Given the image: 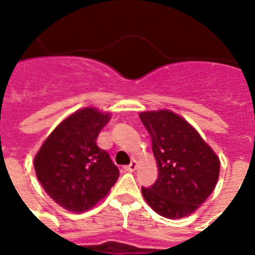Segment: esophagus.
<instances>
[{
	"label": "esophagus",
	"instance_id": "esophagus-1",
	"mask_svg": "<svg viewBox=\"0 0 255 255\" xmlns=\"http://www.w3.org/2000/svg\"><path fill=\"white\" fill-rule=\"evenodd\" d=\"M136 168H137V163H136V160H132L131 164L126 167V170H127V172H135Z\"/></svg>",
	"mask_w": 255,
	"mask_h": 255
}]
</instances>
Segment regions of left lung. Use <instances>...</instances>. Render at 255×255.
<instances>
[{
	"label": "left lung",
	"mask_w": 255,
	"mask_h": 255,
	"mask_svg": "<svg viewBox=\"0 0 255 255\" xmlns=\"http://www.w3.org/2000/svg\"><path fill=\"white\" fill-rule=\"evenodd\" d=\"M139 118L151 136L159 169L155 184L141 188L144 200L165 218L188 217L217 185L220 159L197 129L173 111H143Z\"/></svg>",
	"instance_id": "left-lung-1"
}]
</instances>
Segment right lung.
<instances>
[{"instance_id": "add662e5", "label": "right lung", "mask_w": 255, "mask_h": 255, "mask_svg": "<svg viewBox=\"0 0 255 255\" xmlns=\"http://www.w3.org/2000/svg\"><path fill=\"white\" fill-rule=\"evenodd\" d=\"M110 119V112L81 108L54 128L34 156L38 181L63 209L73 213L92 209L118 181L119 169L96 145Z\"/></svg>"}]
</instances>
